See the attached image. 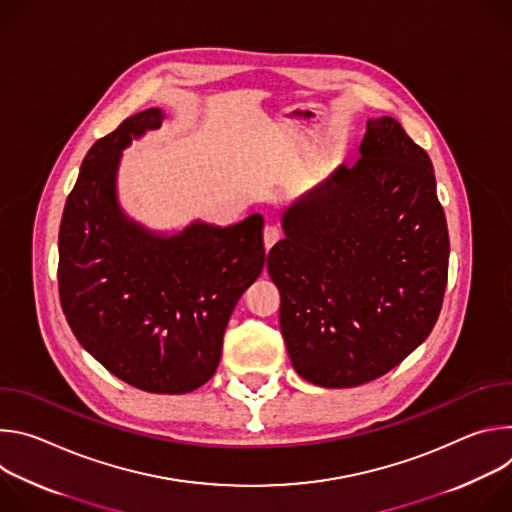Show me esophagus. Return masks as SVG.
Segmentation results:
<instances>
[{
    "mask_svg": "<svg viewBox=\"0 0 512 512\" xmlns=\"http://www.w3.org/2000/svg\"><path fill=\"white\" fill-rule=\"evenodd\" d=\"M279 239H281V231H279V227H275V225H267V227H265V231H263V243H265V249H271Z\"/></svg>",
    "mask_w": 512,
    "mask_h": 512,
    "instance_id": "34e87169",
    "label": "esophagus"
}]
</instances>
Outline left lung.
<instances>
[{
	"label": "left lung",
	"instance_id": "1",
	"mask_svg": "<svg viewBox=\"0 0 512 512\" xmlns=\"http://www.w3.org/2000/svg\"><path fill=\"white\" fill-rule=\"evenodd\" d=\"M358 152L283 214L285 239L267 255L291 364L328 389L395 369L433 330L448 283V225L425 150L379 117Z\"/></svg>",
	"mask_w": 512,
	"mask_h": 512
}]
</instances>
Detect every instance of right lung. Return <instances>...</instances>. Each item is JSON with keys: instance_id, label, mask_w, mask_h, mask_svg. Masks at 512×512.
Returning a JSON list of instances; mask_svg holds the SVG:
<instances>
[{"instance_id": "right-lung-1", "label": "right lung", "mask_w": 512, "mask_h": 512, "mask_svg": "<svg viewBox=\"0 0 512 512\" xmlns=\"http://www.w3.org/2000/svg\"><path fill=\"white\" fill-rule=\"evenodd\" d=\"M162 119L160 109L127 117L85 156L60 221L58 294L72 334L109 373L182 395L216 373L229 318L263 271V216L227 229L194 223L170 239L125 218L121 150Z\"/></svg>"}]
</instances>
